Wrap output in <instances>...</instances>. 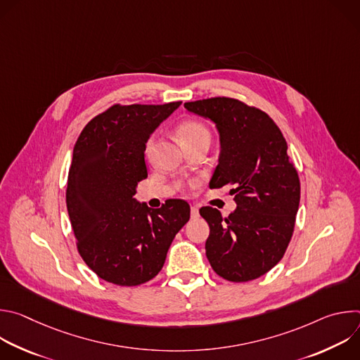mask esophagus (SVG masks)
<instances>
[{"label": "esophagus", "instance_id": "1", "mask_svg": "<svg viewBox=\"0 0 360 360\" xmlns=\"http://www.w3.org/2000/svg\"><path fill=\"white\" fill-rule=\"evenodd\" d=\"M191 217H192V218H198V217H199V210H198L196 207H192V208H191Z\"/></svg>", "mask_w": 360, "mask_h": 360}]
</instances>
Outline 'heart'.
I'll list each match as a JSON object with an SVG mask.
<instances>
[{"label": "heart", "mask_w": 360, "mask_h": 360, "mask_svg": "<svg viewBox=\"0 0 360 360\" xmlns=\"http://www.w3.org/2000/svg\"><path fill=\"white\" fill-rule=\"evenodd\" d=\"M178 135L182 141V143L186 145V143H191V142L202 139V138H210V131L199 121H185L179 125ZM152 149H153V141L150 139L145 148V153L148 157L150 155Z\"/></svg>", "instance_id": "1"}]
</instances>
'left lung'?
<instances>
[{
  "label": "left lung",
  "mask_w": 360,
  "mask_h": 360,
  "mask_svg": "<svg viewBox=\"0 0 360 360\" xmlns=\"http://www.w3.org/2000/svg\"><path fill=\"white\" fill-rule=\"evenodd\" d=\"M184 107L215 122L221 153L210 188L232 186L238 205L228 218L212 207L199 210L210 225L207 258L226 281L259 278L283 258L299 208L300 182L288 143L266 112L239 99L217 96Z\"/></svg>",
  "instance_id": "1"
}]
</instances>
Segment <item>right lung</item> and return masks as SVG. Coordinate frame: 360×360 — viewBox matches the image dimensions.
Listing matches in <instances>:
<instances>
[{
  "instance_id": "1",
  "label": "right lung",
  "mask_w": 360,
  "mask_h": 360,
  "mask_svg": "<svg viewBox=\"0 0 360 360\" xmlns=\"http://www.w3.org/2000/svg\"><path fill=\"white\" fill-rule=\"evenodd\" d=\"M179 105H112L85 125L74 146L67 186L71 226L84 262L110 283L136 286L155 278L189 221L182 199L150 210L134 198L148 176L146 142Z\"/></svg>"
}]
</instances>
